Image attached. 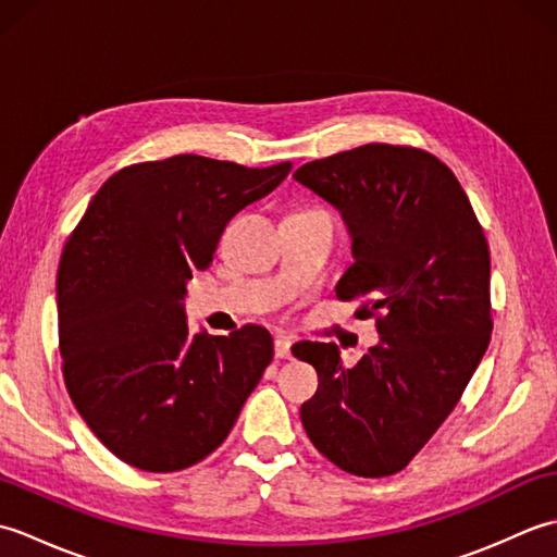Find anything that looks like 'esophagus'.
<instances>
[{"label":"esophagus","mask_w":557,"mask_h":557,"mask_svg":"<svg viewBox=\"0 0 557 557\" xmlns=\"http://www.w3.org/2000/svg\"><path fill=\"white\" fill-rule=\"evenodd\" d=\"M275 357L277 359H289L292 357V339L287 335L275 337Z\"/></svg>","instance_id":"esophagus-1"}]
</instances>
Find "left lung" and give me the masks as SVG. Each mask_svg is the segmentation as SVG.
Returning a JSON list of instances; mask_svg holds the SVG:
<instances>
[{
	"label": "left lung",
	"instance_id": "1",
	"mask_svg": "<svg viewBox=\"0 0 557 557\" xmlns=\"http://www.w3.org/2000/svg\"><path fill=\"white\" fill-rule=\"evenodd\" d=\"M294 180L347 224L342 301L366 299L377 345L347 369L333 342H299L318 373L301 423L333 465L381 479L405 469L455 409L491 342V253L465 188L419 148L369 144Z\"/></svg>",
	"mask_w": 557,
	"mask_h": 557
}]
</instances>
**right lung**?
<instances>
[{"label":"right lung","instance_id":"obj_1","mask_svg":"<svg viewBox=\"0 0 557 557\" xmlns=\"http://www.w3.org/2000/svg\"><path fill=\"white\" fill-rule=\"evenodd\" d=\"M200 156L112 174L69 236L57 272L64 383L100 443L144 471L218 449L272 361L265 327L191 333L186 282L208 270L227 222L287 180Z\"/></svg>","mask_w":557,"mask_h":557}]
</instances>
